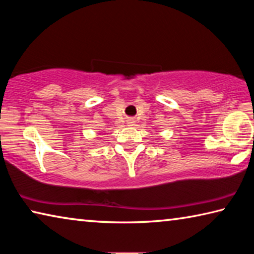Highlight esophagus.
Wrapping results in <instances>:
<instances>
[{"label": "esophagus", "instance_id": "1", "mask_svg": "<svg viewBox=\"0 0 254 254\" xmlns=\"http://www.w3.org/2000/svg\"><path fill=\"white\" fill-rule=\"evenodd\" d=\"M127 123L128 124V126H134V120H133V119H128L127 120Z\"/></svg>", "mask_w": 254, "mask_h": 254}]
</instances>
